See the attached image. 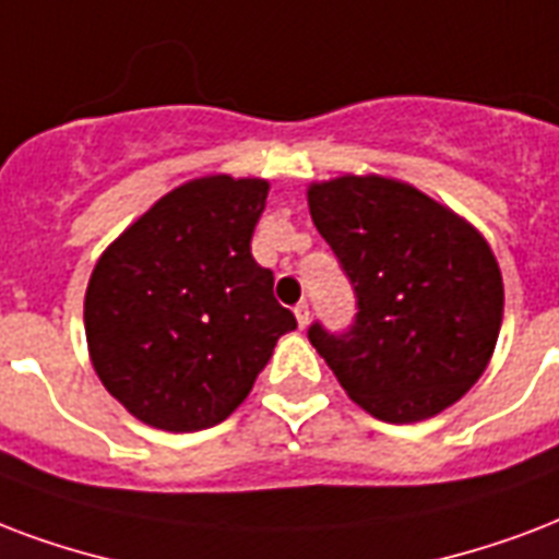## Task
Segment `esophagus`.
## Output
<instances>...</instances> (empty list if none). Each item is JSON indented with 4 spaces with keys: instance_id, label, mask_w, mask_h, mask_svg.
Wrapping results in <instances>:
<instances>
[{
    "instance_id": "obj_1",
    "label": "esophagus",
    "mask_w": 559,
    "mask_h": 559,
    "mask_svg": "<svg viewBox=\"0 0 559 559\" xmlns=\"http://www.w3.org/2000/svg\"><path fill=\"white\" fill-rule=\"evenodd\" d=\"M296 319H298V328H308V322H310L308 301H301V305H296Z\"/></svg>"
}]
</instances>
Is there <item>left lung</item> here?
Returning <instances> with one entry per match:
<instances>
[{"mask_svg":"<svg viewBox=\"0 0 559 559\" xmlns=\"http://www.w3.org/2000/svg\"><path fill=\"white\" fill-rule=\"evenodd\" d=\"M308 207L357 296L352 331H308L348 399L393 425L460 402L489 366L504 319V281L484 234L383 176L317 181Z\"/></svg>","mask_w":559,"mask_h":559,"instance_id":"obj_1","label":"left lung"}]
</instances>
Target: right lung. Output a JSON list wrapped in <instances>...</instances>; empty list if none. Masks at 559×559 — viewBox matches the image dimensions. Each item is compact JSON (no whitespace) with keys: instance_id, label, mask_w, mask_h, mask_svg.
<instances>
[{"instance_id":"1","label":"right lung","mask_w":559,"mask_h":559,"mask_svg":"<svg viewBox=\"0 0 559 559\" xmlns=\"http://www.w3.org/2000/svg\"><path fill=\"white\" fill-rule=\"evenodd\" d=\"M266 195L263 178H193L102 251L84 293L87 352L134 419L173 433L219 425L296 328L251 258Z\"/></svg>"}]
</instances>
